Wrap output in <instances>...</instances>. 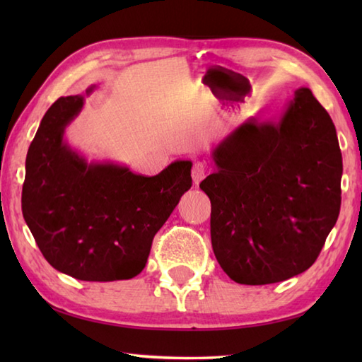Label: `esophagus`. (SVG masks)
<instances>
[{
	"label": "esophagus",
	"mask_w": 362,
	"mask_h": 362,
	"mask_svg": "<svg viewBox=\"0 0 362 362\" xmlns=\"http://www.w3.org/2000/svg\"><path fill=\"white\" fill-rule=\"evenodd\" d=\"M191 175H193V180H194L196 185H199V182H201L204 177L206 175V168L204 166V163H201V161L194 163L193 169H191Z\"/></svg>",
	"instance_id": "1"
}]
</instances>
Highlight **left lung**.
<instances>
[{"instance_id":"1","label":"left lung","mask_w":362,"mask_h":362,"mask_svg":"<svg viewBox=\"0 0 362 362\" xmlns=\"http://www.w3.org/2000/svg\"><path fill=\"white\" fill-rule=\"evenodd\" d=\"M211 245L241 284H269L317 259L341 210L342 156L328 112L298 88L279 122L245 121L213 151Z\"/></svg>"}]
</instances>
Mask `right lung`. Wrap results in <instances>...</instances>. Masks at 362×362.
<instances>
[{"label": "right lung", "mask_w": 362, "mask_h": 362, "mask_svg": "<svg viewBox=\"0 0 362 362\" xmlns=\"http://www.w3.org/2000/svg\"><path fill=\"white\" fill-rule=\"evenodd\" d=\"M82 105V95L59 98L45 113L26 157L23 216L59 272L83 281L129 280L143 271L153 236L191 188L193 163L174 161L152 177L87 163L64 140Z\"/></svg>", "instance_id": "1"}]
</instances>
